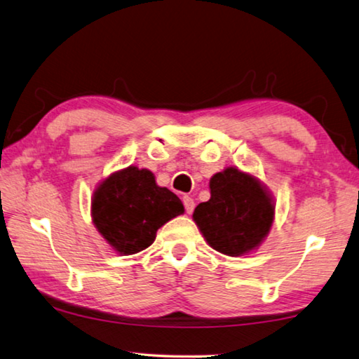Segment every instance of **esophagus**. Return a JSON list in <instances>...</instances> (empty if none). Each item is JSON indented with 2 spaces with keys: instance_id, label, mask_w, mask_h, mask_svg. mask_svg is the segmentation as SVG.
<instances>
[{
  "instance_id": "esophagus-1",
  "label": "esophagus",
  "mask_w": 359,
  "mask_h": 359,
  "mask_svg": "<svg viewBox=\"0 0 359 359\" xmlns=\"http://www.w3.org/2000/svg\"><path fill=\"white\" fill-rule=\"evenodd\" d=\"M184 205H185V210L188 215H191L194 210V201L190 196H184Z\"/></svg>"
}]
</instances>
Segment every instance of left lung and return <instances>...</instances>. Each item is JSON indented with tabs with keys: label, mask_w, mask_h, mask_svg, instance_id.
<instances>
[{
	"label": "left lung",
	"mask_w": 359,
	"mask_h": 359,
	"mask_svg": "<svg viewBox=\"0 0 359 359\" xmlns=\"http://www.w3.org/2000/svg\"><path fill=\"white\" fill-rule=\"evenodd\" d=\"M210 199L194 208L193 221L215 251L248 256L269 237L275 199L262 180L237 166H227L208 182Z\"/></svg>",
	"instance_id": "obj_1"
}]
</instances>
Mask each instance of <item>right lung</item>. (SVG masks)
I'll use <instances>...</instances> for the list:
<instances>
[{"label": "right lung", "instance_id": "obj_1", "mask_svg": "<svg viewBox=\"0 0 359 359\" xmlns=\"http://www.w3.org/2000/svg\"><path fill=\"white\" fill-rule=\"evenodd\" d=\"M184 212L182 201L166 187H158L152 171L138 166L111 172L90 198L93 224L121 256L146 250L160 227Z\"/></svg>", "mask_w": 359, "mask_h": 359}]
</instances>
